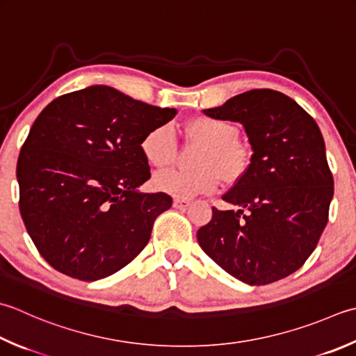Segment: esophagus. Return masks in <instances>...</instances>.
Wrapping results in <instances>:
<instances>
[{
	"label": "esophagus",
	"instance_id": "34e87169",
	"mask_svg": "<svg viewBox=\"0 0 356 356\" xmlns=\"http://www.w3.org/2000/svg\"><path fill=\"white\" fill-rule=\"evenodd\" d=\"M190 204H191V202L186 200V199H174V202H172L174 208H179V210H185V208L190 207Z\"/></svg>",
	"mask_w": 356,
	"mask_h": 356
}]
</instances>
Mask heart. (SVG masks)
I'll return each mask as SVG.
<instances>
[{
	"label": "heart",
	"mask_w": 356,
	"mask_h": 356,
	"mask_svg": "<svg viewBox=\"0 0 356 356\" xmlns=\"http://www.w3.org/2000/svg\"><path fill=\"white\" fill-rule=\"evenodd\" d=\"M186 136L205 148L196 160V171L166 170L156 174L154 185L171 196L190 199L197 194L211 193L225 180L238 179L247 168V151L236 140L238 128L216 117H197L185 124ZM176 137L168 124L151 129L142 142V152L151 166L165 168L176 157Z\"/></svg>",
	"instance_id": "1"
}]
</instances>
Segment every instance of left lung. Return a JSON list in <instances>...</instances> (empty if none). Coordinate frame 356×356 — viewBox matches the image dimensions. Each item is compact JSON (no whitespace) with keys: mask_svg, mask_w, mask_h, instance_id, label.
<instances>
[{"mask_svg":"<svg viewBox=\"0 0 356 356\" xmlns=\"http://www.w3.org/2000/svg\"><path fill=\"white\" fill-rule=\"evenodd\" d=\"M239 122L252 145V163L222 199L220 211L197 232L202 250L227 273L266 285L295 273L316 248L329 220L333 176L316 122L273 89H252L205 109Z\"/></svg>","mask_w":356,"mask_h":356,"instance_id":"8db88e82","label":"left lung"}]
</instances>
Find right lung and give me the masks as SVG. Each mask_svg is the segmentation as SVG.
<instances>
[{
  "mask_svg": "<svg viewBox=\"0 0 356 356\" xmlns=\"http://www.w3.org/2000/svg\"><path fill=\"white\" fill-rule=\"evenodd\" d=\"M176 114L103 85L41 111L19 151L17 179L21 218L49 266L97 281L146 247L172 199L137 191L151 177L142 142Z\"/></svg>",
  "mask_w": 356,
  "mask_h": 356,
  "instance_id": "1",
  "label": "right lung"
}]
</instances>
